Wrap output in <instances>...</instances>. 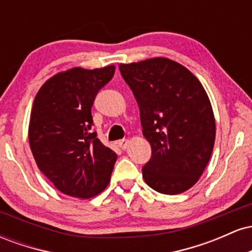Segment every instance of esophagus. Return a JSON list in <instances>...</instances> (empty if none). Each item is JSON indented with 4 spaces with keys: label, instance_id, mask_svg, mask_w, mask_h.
<instances>
[{
    "label": "esophagus",
    "instance_id": "34e87169",
    "mask_svg": "<svg viewBox=\"0 0 252 252\" xmlns=\"http://www.w3.org/2000/svg\"><path fill=\"white\" fill-rule=\"evenodd\" d=\"M118 144H120V147L122 149H126L128 148V144H129V141L128 140H121L120 142H118Z\"/></svg>",
    "mask_w": 252,
    "mask_h": 252
}]
</instances>
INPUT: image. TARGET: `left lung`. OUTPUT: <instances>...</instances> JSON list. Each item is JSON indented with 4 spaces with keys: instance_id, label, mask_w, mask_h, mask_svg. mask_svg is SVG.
<instances>
[{
    "instance_id": "obj_1",
    "label": "left lung",
    "mask_w": 252,
    "mask_h": 252,
    "mask_svg": "<svg viewBox=\"0 0 252 252\" xmlns=\"http://www.w3.org/2000/svg\"><path fill=\"white\" fill-rule=\"evenodd\" d=\"M120 71L152 146V158L142 168L144 181L163 194L189 189L206 168L216 140L215 115L204 86L168 58L120 63Z\"/></svg>"
}]
</instances>
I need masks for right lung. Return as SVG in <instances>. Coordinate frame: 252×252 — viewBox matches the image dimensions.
<instances>
[{
    "label": "right lung",
    "mask_w": 252,
    "mask_h": 252,
    "mask_svg": "<svg viewBox=\"0 0 252 252\" xmlns=\"http://www.w3.org/2000/svg\"><path fill=\"white\" fill-rule=\"evenodd\" d=\"M115 66L73 67L46 80L34 98L28 138L34 160L66 195L89 199L106 189L117 154L91 131V108Z\"/></svg>",
    "instance_id": "right-lung-1"
}]
</instances>
